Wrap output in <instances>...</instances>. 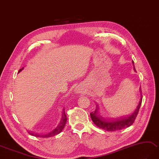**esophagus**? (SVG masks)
<instances>
[{
  "instance_id": "1",
  "label": "esophagus",
  "mask_w": 159,
  "mask_h": 159,
  "mask_svg": "<svg viewBox=\"0 0 159 159\" xmlns=\"http://www.w3.org/2000/svg\"><path fill=\"white\" fill-rule=\"evenodd\" d=\"M75 91H76V93H80V92H81V89L80 87H76Z\"/></svg>"
}]
</instances>
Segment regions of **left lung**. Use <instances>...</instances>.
Segmentation results:
<instances>
[{
    "label": "left lung",
    "mask_w": 159,
    "mask_h": 159,
    "mask_svg": "<svg viewBox=\"0 0 159 159\" xmlns=\"http://www.w3.org/2000/svg\"><path fill=\"white\" fill-rule=\"evenodd\" d=\"M134 64V61H133ZM140 92L142 93V89L140 88ZM142 102V94L140 99L139 104L138 105L137 108L135 109L131 114H129L126 116L120 117L119 119H106L102 118L101 116L99 115L98 114V106L95 108V111L90 113L91 118L92 120L97 126L99 128L108 131H115L118 130L123 129L125 128H127L134 123V121L137 117L139 110L141 106Z\"/></svg>",
    "instance_id": "8db88e82"
}]
</instances>
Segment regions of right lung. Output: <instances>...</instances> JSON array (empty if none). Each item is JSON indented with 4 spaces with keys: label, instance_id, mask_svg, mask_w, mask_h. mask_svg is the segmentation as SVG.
<instances>
[{
    "label": "right lung",
    "instance_id": "obj_1",
    "mask_svg": "<svg viewBox=\"0 0 159 159\" xmlns=\"http://www.w3.org/2000/svg\"><path fill=\"white\" fill-rule=\"evenodd\" d=\"M23 68L20 69L19 70V72H21ZM66 120H67V116L66 115V113H65V110L64 109L63 110V112H62V115H61V119L60 121V123H58L57 126L55 127L53 130H52L51 131L47 133V134H45V135H38V134H32V133H30L28 132L29 134H30L31 135H34L35 137H40V138H50V137H53L54 135H56L57 134H60V133L63 130V129L64 128V126L66 125Z\"/></svg>",
    "mask_w": 159,
    "mask_h": 159
}]
</instances>
